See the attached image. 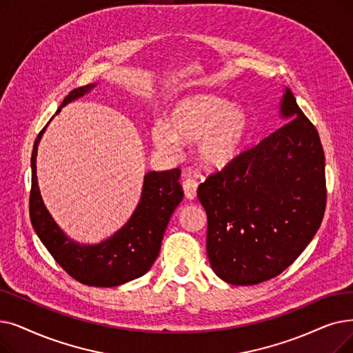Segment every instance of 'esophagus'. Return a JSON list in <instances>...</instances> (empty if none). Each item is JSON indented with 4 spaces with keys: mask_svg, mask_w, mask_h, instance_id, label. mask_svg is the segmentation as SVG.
Segmentation results:
<instances>
[{
    "mask_svg": "<svg viewBox=\"0 0 353 353\" xmlns=\"http://www.w3.org/2000/svg\"><path fill=\"white\" fill-rule=\"evenodd\" d=\"M183 190H185V196L189 201H193L197 194V181L194 179H186L183 181Z\"/></svg>",
    "mask_w": 353,
    "mask_h": 353,
    "instance_id": "34e87169",
    "label": "esophagus"
}]
</instances>
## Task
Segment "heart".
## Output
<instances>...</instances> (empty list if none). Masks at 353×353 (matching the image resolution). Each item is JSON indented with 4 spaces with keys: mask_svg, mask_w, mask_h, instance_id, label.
I'll return each instance as SVG.
<instances>
[{
    "mask_svg": "<svg viewBox=\"0 0 353 353\" xmlns=\"http://www.w3.org/2000/svg\"><path fill=\"white\" fill-rule=\"evenodd\" d=\"M250 132L243 108L214 95H192L174 103L165 124L151 128V140L167 154L180 144H196V159L208 170H221L242 151Z\"/></svg>",
    "mask_w": 353,
    "mask_h": 353,
    "instance_id": "1",
    "label": "heart"
}]
</instances>
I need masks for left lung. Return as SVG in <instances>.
Wrapping results in <instances>:
<instances>
[{
	"instance_id": "obj_1",
	"label": "left lung",
	"mask_w": 353,
	"mask_h": 353,
	"mask_svg": "<svg viewBox=\"0 0 353 353\" xmlns=\"http://www.w3.org/2000/svg\"><path fill=\"white\" fill-rule=\"evenodd\" d=\"M280 114L281 127L197 189L208 214L210 267L234 285L277 277L323 221L326 177L319 132L288 88Z\"/></svg>"
}]
</instances>
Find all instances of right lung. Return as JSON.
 Segmentation results:
<instances>
[{
  "label": "right lung",
  "instance_id": "right-lung-1",
  "mask_svg": "<svg viewBox=\"0 0 353 353\" xmlns=\"http://www.w3.org/2000/svg\"><path fill=\"white\" fill-rule=\"evenodd\" d=\"M95 86L97 83H89L73 89L56 111V115L66 103L83 97ZM46 127L39 132L32 154L30 219L37 236L56 263L82 284L115 287L141 277L159 256L168 221L183 199V189L179 183L180 170L173 168L167 172H148L144 176L140 203L128 222L101 243L81 245L66 236L57 226L40 194L36 157Z\"/></svg>",
  "mask_w": 353,
  "mask_h": 353
}]
</instances>
